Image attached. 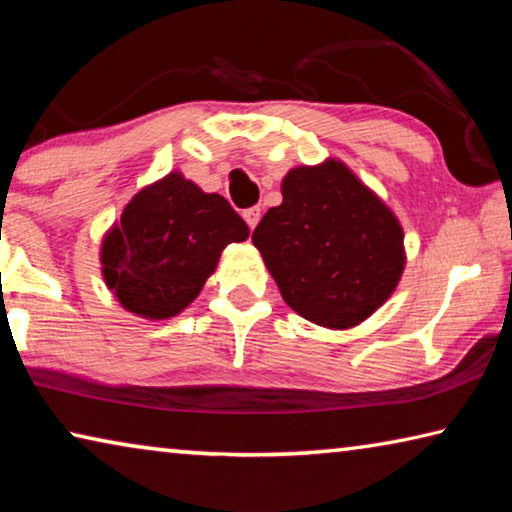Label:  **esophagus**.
<instances>
[{
	"label": "esophagus",
	"mask_w": 512,
	"mask_h": 512,
	"mask_svg": "<svg viewBox=\"0 0 512 512\" xmlns=\"http://www.w3.org/2000/svg\"><path fill=\"white\" fill-rule=\"evenodd\" d=\"M244 219H246V223H248V228L255 230L259 219H262V210H259V207H250V210L244 212Z\"/></svg>",
	"instance_id": "1"
}]
</instances>
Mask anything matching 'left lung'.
Here are the masks:
<instances>
[{"instance_id": "8db88e82", "label": "left lung", "mask_w": 512, "mask_h": 512, "mask_svg": "<svg viewBox=\"0 0 512 512\" xmlns=\"http://www.w3.org/2000/svg\"><path fill=\"white\" fill-rule=\"evenodd\" d=\"M253 244L284 302L329 329L375 314L406 264L397 216L332 158L284 176L282 203L259 221Z\"/></svg>"}]
</instances>
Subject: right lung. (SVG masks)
<instances>
[{
    "label": "right lung",
    "mask_w": 512,
    "mask_h": 512,
    "mask_svg": "<svg viewBox=\"0 0 512 512\" xmlns=\"http://www.w3.org/2000/svg\"><path fill=\"white\" fill-rule=\"evenodd\" d=\"M250 235L219 194H205L180 171L140 189L101 244V273L135 316H178L201 293L221 250Z\"/></svg>",
    "instance_id": "obj_1"
}]
</instances>
